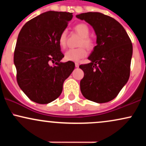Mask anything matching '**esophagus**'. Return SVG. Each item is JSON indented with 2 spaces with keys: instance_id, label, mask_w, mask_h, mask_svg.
Listing matches in <instances>:
<instances>
[{
  "instance_id": "1",
  "label": "esophagus",
  "mask_w": 146,
  "mask_h": 146,
  "mask_svg": "<svg viewBox=\"0 0 146 146\" xmlns=\"http://www.w3.org/2000/svg\"><path fill=\"white\" fill-rule=\"evenodd\" d=\"M75 67H77V68H78L79 66H80V64H79L78 62H75Z\"/></svg>"
}]
</instances>
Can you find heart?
<instances>
[{
    "instance_id": "1",
    "label": "heart",
    "mask_w": 146,
    "mask_h": 146,
    "mask_svg": "<svg viewBox=\"0 0 146 146\" xmlns=\"http://www.w3.org/2000/svg\"><path fill=\"white\" fill-rule=\"evenodd\" d=\"M74 30L75 32L78 33L80 36L81 39L79 43V46H84L88 50L93 49L95 46V43L93 40L90 38L89 33L90 29L88 26L85 23H79L74 27ZM66 39H67V33L66 31H63L60 33L58 42L61 48H65L66 44ZM87 52L84 46L77 48H71L68 49L64 53V60L66 61L78 62L82 58L86 57Z\"/></svg>"
}]
</instances>
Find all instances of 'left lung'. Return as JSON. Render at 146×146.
<instances>
[{
    "label": "left lung",
    "mask_w": 146,
    "mask_h": 146,
    "mask_svg": "<svg viewBox=\"0 0 146 146\" xmlns=\"http://www.w3.org/2000/svg\"><path fill=\"white\" fill-rule=\"evenodd\" d=\"M93 27L97 45L80 68L84 73L80 81L82 94L97 103L113 100L130 77L132 44L124 28L112 17L100 12L77 15Z\"/></svg>",
    "instance_id": "8db88e82"
}]
</instances>
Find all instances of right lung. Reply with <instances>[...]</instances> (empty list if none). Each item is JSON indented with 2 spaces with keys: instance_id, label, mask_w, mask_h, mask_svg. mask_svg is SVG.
Returning <instances> with one entry per match:
<instances>
[{
  "instance_id": "add662e5",
  "label": "right lung",
  "mask_w": 146,
  "mask_h": 146,
  "mask_svg": "<svg viewBox=\"0 0 146 146\" xmlns=\"http://www.w3.org/2000/svg\"><path fill=\"white\" fill-rule=\"evenodd\" d=\"M72 18V13L46 11L25 23L18 34L14 56L17 82L36 103L56 100L64 80L74 70L73 62H60L64 56L58 42Z\"/></svg>"
}]
</instances>
